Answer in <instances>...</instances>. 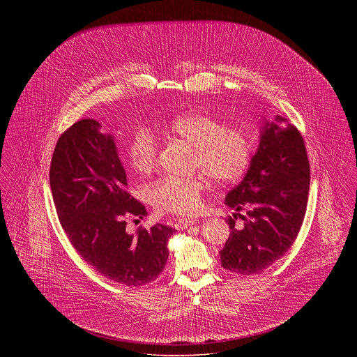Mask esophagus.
Segmentation results:
<instances>
[{
  "mask_svg": "<svg viewBox=\"0 0 357 357\" xmlns=\"http://www.w3.org/2000/svg\"><path fill=\"white\" fill-rule=\"evenodd\" d=\"M194 224H195L194 218H180L178 221L174 222V228L177 231H183V229H185V228H188V227H191Z\"/></svg>",
  "mask_w": 357,
  "mask_h": 357,
  "instance_id": "esophagus-1",
  "label": "esophagus"
}]
</instances>
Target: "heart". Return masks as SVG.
<instances>
[{"instance_id":"obj_1","label":"heart","mask_w":357,"mask_h":357,"mask_svg":"<svg viewBox=\"0 0 357 357\" xmlns=\"http://www.w3.org/2000/svg\"><path fill=\"white\" fill-rule=\"evenodd\" d=\"M162 133L194 150V169L204 173L217 184L241 180L250 167L253 144L249 135L221 119L202 112L183 114L162 128ZM159 146L153 133L137 129L126 149L130 167L150 173L158 160ZM207 181L202 174L188 178L165 176L153 183L147 195L159 213L192 214L202 206Z\"/></svg>"}]
</instances>
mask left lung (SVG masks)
I'll use <instances>...</instances> for the list:
<instances>
[{"label": "left lung", "mask_w": 357, "mask_h": 357, "mask_svg": "<svg viewBox=\"0 0 357 357\" xmlns=\"http://www.w3.org/2000/svg\"><path fill=\"white\" fill-rule=\"evenodd\" d=\"M310 183L305 143L298 129L276 115L265 122L250 167L225 204L231 234L220 252L221 266L239 275H257L280 259L294 243L304 217ZM242 209L247 210L243 216ZM244 224L236 226L237 217Z\"/></svg>", "instance_id": "left-lung-1"}]
</instances>
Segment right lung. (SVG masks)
I'll return each mask as SVG.
<instances>
[{
    "mask_svg": "<svg viewBox=\"0 0 357 357\" xmlns=\"http://www.w3.org/2000/svg\"><path fill=\"white\" fill-rule=\"evenodd\" d=\"M59 221L77 253L102 276L129 287L163 272L173 228L155 224L128 234V217L143 218L144 204L128 191L126 173L111 135L81 119L59 137L50 169Z\"/></svg>",
    "mask_w": 357,
    "mask_h": 357,
    "instance_id": "add662e5",
    "label": "right lung"
}]
</instances>
